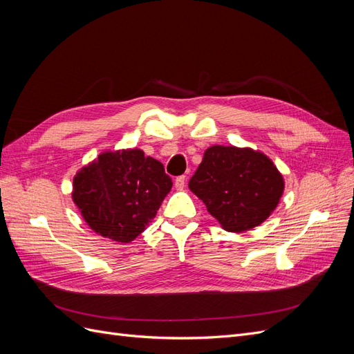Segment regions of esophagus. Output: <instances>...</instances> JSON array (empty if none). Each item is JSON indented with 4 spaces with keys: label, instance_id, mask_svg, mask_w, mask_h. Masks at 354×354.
Wrapping results in <instances>:
<instances>
[{
    "label": "esophagus",
    "instance_id": "esophagus-1",
    "mask_svg": "<svg viewBox=\"0 0 354 354\" xmlns=\"http://www.w3.org/2000/svg\"><path fill=\"white\" fill-rule=\"evenodd\" d=\"M174 186H176V189H177V190H181V189H183V187L186 186V176H180V177H177V178H176V181H174Z\"/></svg>",
    "mask_w": 354,
    "mask_h": 354
}]
</instances>
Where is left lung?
<instances>
[{
  "label": "left lung",
  "instance_id": "8db88e82",
  "mask_svg": "<svg viewBox=\"0 0 354 354\" xmlns=\"http://www.w3.org/2000/svg\"><path fill=\"white\" fill-rule=\"evenodd\" d=\"M189 189L224 230L241 233L257 227L274 211L285 181L264 153L216 145L203 153Z\"/></svg>",
  "mask_w": 354,
  "mask_h": 354
}]
</instances>
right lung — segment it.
I'll use <instances>...</instances> for the list:
<instances>
[{
  "mask_svg": "<svg viewBox=\"0 0 354 354\" xmlns=\"http://www.w3.org/2000/svg\"><path fill=\"white\" fill-rule=\"evenodd\" d=\"M173 187L159 160L140 149L103 152L73 177L72 199L90 229L116 242L134 241Z\"/></svg>",
  "mask_w": 354,
  "mask_h": 354,
  "instance_id": "right-lung-1",
  "label": "right lung"
}]
</instances>
